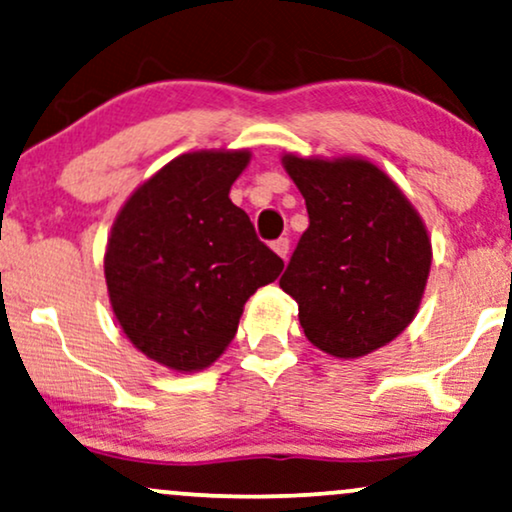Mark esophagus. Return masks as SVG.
<instances>
[{
    "label": "esophagus",
    "instance_id": "1",
    "mask_svg": "<svg viewBox=\"0 0 512 512\" xmlns=\"http://www.w3.org/2000/svg\"><path fill=\"white\" fill-rule=\"evenodd\" d=\"M271 248H274L278 257H283V260H286L288 252H290V241H288V238H278V241L271 243Z\"/></svg>",
    "mask_w": 512,
    "mask_h": 512
}]
</instances>
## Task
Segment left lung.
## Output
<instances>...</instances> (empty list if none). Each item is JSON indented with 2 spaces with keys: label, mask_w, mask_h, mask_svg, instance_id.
Masks as SVG:
<instances>
[{
  "label": "left lung",
  "mask_w": 512,
  "mask_h": 512,
  "mask_svg": "<svg viewBox=\"0 0 512 512\" xmlns=\"http://www.w3.org/2000/svg\"><path fill=\"white\" fill-rule=\"evenodd\" d=\"M283 167L309 226L281 288L300 307L307 340L338 359L385 347L416 316L430 276L423 219L387 174L364 158H300Z\"/></svg>",
  "instance_id": "1"
}]
</instances>
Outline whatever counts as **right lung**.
<instances>
[{"mask_svg":"<svg viewBox=\"0 0 512 512\" xmlns=\"http://www.w3.org/2000/svg\"><path fill=\"white\" fill-rule=\"evenodd\" d=\"M250 151L184 153L144 181L115 217L103 271L122 331L172 371H203L234 340L243 304L283 260L231 203Z\"/></svg>","mask_w":512,"mask_h":512,"instance_id":"obj_1","label":"right lung"}]
</instances>
